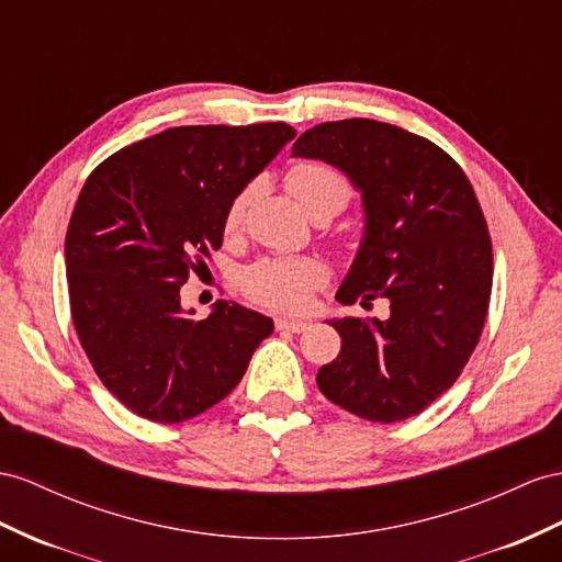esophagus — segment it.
<instances>
[{
    "mask_svg": "<svg viewBox=\"0 0 562 562\" xmlns=\"http://www.w3.org/2000/svg\"><path fill=\"white\" fill-rule=\"evenodd\" d=\"M276 327L280 329V333H294V335H299V333H304V329L308 327V323L292 321V318H278Z\"/></svg>",
    "mask_w": 562,
    "mask_h": 562,
    "instance_id": "1",
    "label": "esophagus"
}]
</instances>
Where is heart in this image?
<instances>
[{
  "label": "heart",
  "instance_id": "1",
  "mask_svg": "<svg viewBox=\"0 0 562 562\" xmlns=\"http://www.w3.org/2000/svg\"><path fill=\"white\" fill-rule=\"evenodd\" d=\"M286 190L292 192L296 204L308 215L323 209L337 213L351 196V187L339 170L321 161H299L286 170ZM249 204V190L239 192L225 211V229L235 233L244 221ZM327 280V268L318 258H268L244 272L241 284L254 301L276 311H301L311 299V292Z\"/></svg>",
  "mask_w": 562,
  "mask_h": 562
}]
</instances>
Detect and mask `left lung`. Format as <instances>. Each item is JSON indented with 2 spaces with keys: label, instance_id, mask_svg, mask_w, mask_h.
<instances>
[{
  "label": "left lung",
  "instance_id": "8db88e82",
  "mask_svg": "<svg viewBox=\"0 0 562 562\" xmlns=\"http://www.w3.org/2000/svg\"><path fill=\"white\" fill-rule=\"evenodd\" d=\"M294 156L337 166L363 196L366 233L337 301H390V318L329 321L341 351L321 392L358 418L423 413L463 372L492 296V237L470 180L435 142L370 119L321 123Z\"/></svg>",
  "mask_w": 562,
  "mask_h": 562
}]
</instances>
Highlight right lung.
Segmentation results:
<instances>
[{
	"instance_id": "right-lung-1",
	"label": "right lung",
	"mask_w": 562,
	"mask_h": 562,
	"mask_svg": "<svg viewBox=\"0 0 562 562\" xmlns=\"http://www.w3.org/2000/svg\"><path fill=\"white\" fill-rule=\"evenodd\" d=\"M294 135L286 123L168 127L85 180L66 233L70 315L99 380L142 418L209 411L272 333L266 315L223 299L194 321L180 286L221 249L229 201Z\"/></svg>"
}]
</instances>
